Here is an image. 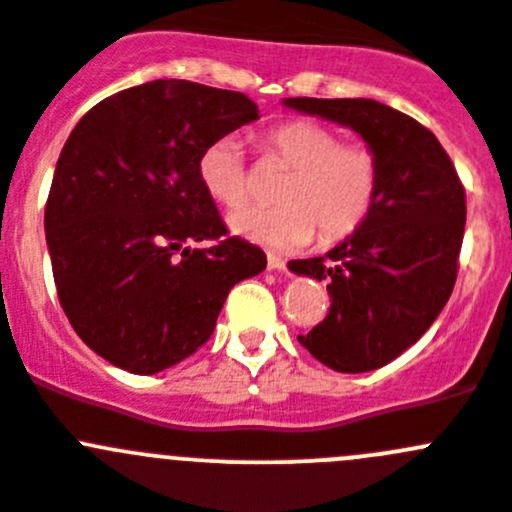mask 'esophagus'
I'll list each match as a JSON object with an SVG mask.
<instances>
[{"label":"esophagus","mask_w":512,"mask_h":512,"mask_svg":"<svg viewBox=\"0 0 512 512\" xmlns=\"http://www.w3.org/2000/svg\"><path fill=\"white\" fill-rule=\"evenodd\" d=\"M267 267H270V270H288V262L278 255H267Z\"/></svg>","instance_id":"34e87169"}]
</instances>
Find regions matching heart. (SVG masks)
Here are the masks:
<instances>
[{"instance_id": "obj_1", "label": "heart", "mask_w": 512, "mask_h": 512, "mask_svg": "<svg viewBox=\"0 0 512 512\" xmlns=\"http://www.w3.org/2000/svg\"><path fill=\"white\" fill-rule=\"evenodd\" d=\"M265 159L290 169L280 184L278 209H240L229 227L255 245L295 250L321 232L323 242H341L364 227L376 207L381 166L364 141H343L336 128L318 121H288L267 131ZM199 181L212 202L237 209L250 197L242 146L219 138L204 148Z\"/></svg>"}]
</instances>
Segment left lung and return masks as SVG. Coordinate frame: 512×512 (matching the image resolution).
Here are the masks:
<instances>
[{
    "mask_svg": "<svg viewBox=\"0 0 512 512\" xmlns=\"http://www.w3.org/2000/svg\"><path fill=\"white\" fill-rule=\"evenodd\" d=\"M285 105L353 128L379 156V197L364 227L326 257L290 265L328 280L331 295L328 315L298 336L300 346L341 374L379 369L417 343L450 300L465 186L437 136L379 100L285 98Z\"/></svg>",
    "mask_w": 512,
    "mask_h": 512,
    "instance_id": "left-lung-1",
    "label": "left lung"
}]
</instances>
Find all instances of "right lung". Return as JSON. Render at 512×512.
<instances>
[{"mask_svg": "<svg viewBox=\"0 0 512 512\" xmlns=\"http://www.w3.org/2000/svg\"><path fill=\"white\" fill-rule=\"evenodd\" d=\"M255 118L245 93L151 80L93 105L62 146L45 204L52 278L70 326L113 366L184 361L229 290L265 270L199 181L204 148Z\"/></svg>", "mask_w": 512, "mask_h": 512, "instance_id": "1", "label": "right lung"}]
</instances>
